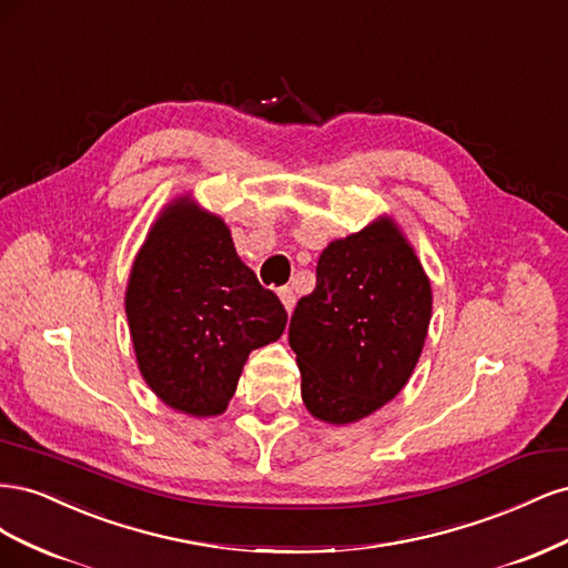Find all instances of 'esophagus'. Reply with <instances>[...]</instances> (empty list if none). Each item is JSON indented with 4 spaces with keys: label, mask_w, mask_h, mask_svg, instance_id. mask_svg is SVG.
<instances>
[{
    "label": "esophagus",
    "mask_w": 568,
    "mask_h": 568,
    "mask_svg": "<svg viewBox=\"0 0 568 568\" xmlns=\"http://www.w3.org/2000/svg\"><path fill=\"white\" fill-rule=\"evenodd\" d=\"M277 294H280V301H282V303H284V307H286V313L294 311V305H296V294H294V288H291V286H282V288L277 291Z\"/></svg>",
    "instance_id": "1"
}]
</instances>
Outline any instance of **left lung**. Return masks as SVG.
<instances>
[{
  "label": "left lung",
  "instance_id": "1",
  "mask_svg": "<svg viewBox=\"0 0 568 568\" xmlns=\"http://www.w3.org/2000/svg\"><path fill=\"white\" fill-rule=\"evenodd\" d=\"M428 320L432 284L393 222L332 242L288 324L305 407L351 424L393 400L422 355Z\"/></svg>",
  "mask_w": 568,
  "mask_h": 568
}]
</instances>
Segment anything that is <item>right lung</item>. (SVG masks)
<instances>
[{
  "label": "right lung",
  "instance_id": "1",
  "mask_svg": "<svg viewBox=\"0 0 568 568\" xmlns=\"http://www.w3.org/2000/svg\"><path fill=\"white\" fill-rule=\"evenodd\" d=\"M125 311L146 384L194 417L220 415L251 351L286 326L282 301L239 261L225 222L184 201L149 232Z\"/></svg>",
  "mask_w": 568,
  "mask_h": 568
}]
</instances>
